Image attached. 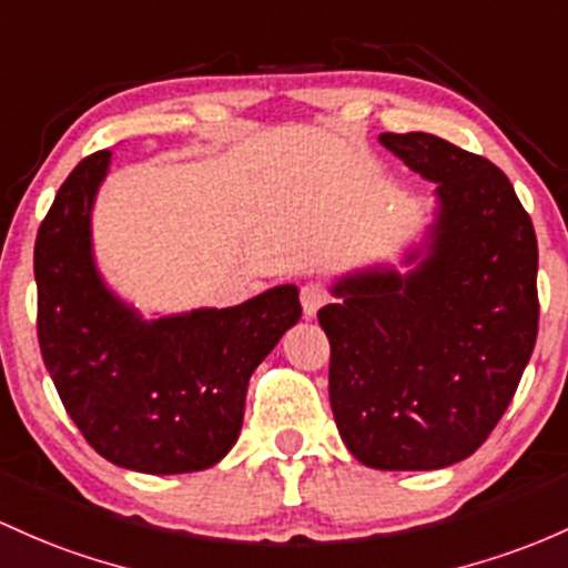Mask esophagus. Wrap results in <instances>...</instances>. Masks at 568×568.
Wrapping results in <instances>:
<instances>
[{
    "label": "esophagus",
    "mask_w": 568,
    "mask_h": 568,
    "mask_svg": "<svg viewBox=\"0 0 568 568\" xmlns=\"http://www.w3.org/2000/svg\"><path fill=\"white\" fill-rule=\"evenodd\" d=\"M298 298H302L304 317H315L317 310H321L323 304L328 302V294H326V288H323L321 283H304Z\"/></svg>",
    "instance_id": "obj_1"
}]
</instances>
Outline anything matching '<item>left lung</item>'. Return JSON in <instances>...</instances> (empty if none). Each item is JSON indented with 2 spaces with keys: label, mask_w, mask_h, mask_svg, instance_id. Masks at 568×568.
Masks as SVG:
<instances>
[{
  "label": "left lung",
  "mask_w": 568,
  "mask_h": 568,
  "mask_svg": "<svg viewBox=\"0 0 568 568\" xmlns=\"http://www.w3.org/2000/svg\"><path fill=\"white\" fill-rule=\"evenodd\" d=\"M436 183L409 272L372 266L317 313L328 398L347 450L385 471L445 469L488 439L537 345V234L507 174L426 132L379 134Z\"/></svg>",
  "instance_id": "1"
}]
</instances>
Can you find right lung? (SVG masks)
I'll list each match as a JSON object with an SVG mask.
<instances>
[{
	"mask_svg": "<svg viewBox=\"0 0 568 568\" xmlns=\"http://www.w3.org/2000/svg\"><path fill=\"white\" fill-rule=\"evenodd\" d=\"M110 151L80 161L34 242L42 361L85 442L123 469L183 475L234 447L247 379L302 317L296 285L145 321L104 285L91 210Z\"/></svg>",
	"mask_w": 568,
	"mask_h": 568,
	"instance_id": "obj_1",
	"label": "right lung"
}]
</instances>
